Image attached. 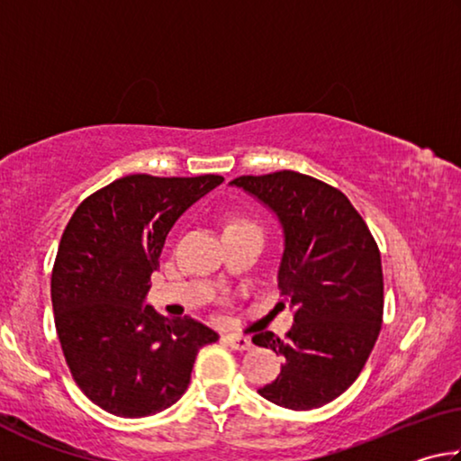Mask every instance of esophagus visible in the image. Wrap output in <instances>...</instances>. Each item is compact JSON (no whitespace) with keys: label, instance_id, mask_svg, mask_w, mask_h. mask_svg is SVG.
Segmentation results:
<instances>
[{"label":"esophagus","instance_id":"obj_1","mask_svg":"<svg viewBox=\"0 0 461 461\" xmlns=\"http://www.w3.org/2000/svg\"><path fill=\"white\" fill-rule=\"evenodd\" d=\"M223 339H225V343H228L231 349H238V352H248V349H252V341H249L248 338H244V335L228 333Z\"/></svg>","mask_w":461,"mask_h":461}]
</instances>
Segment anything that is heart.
<instances>
[{
    "instance_id": "b5f03b06",
    "label": "heart",
    "mask_w": 461,
    "mask_h": 461,
    "mask_svg": "<svg viewBox=\"0 0 461 461\" xmlns=\"http://www.w3.org/2000/svg\"><path fill=\"white\" fill-rule=\"evenodd\" d=\"M246 225H254L252 221L241 220V217H231V220L225 223V230H236V228H246Z\"/></svg>"
}]
</instances>
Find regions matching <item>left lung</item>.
<instances>
[{
  "label": "left lung",
  "instance_id": "obj_1",
  "mask_svg": "<svg viewBox=\"0 0 461 461\" xmlns=\"http://www.w3.org/2000/svg\"><path fill=\"white\" fill-rule=\"evenodd\" d=\"M231 185L267 203L285 231L278 305L294 309V323L285 339L252 338L285 356L278 378L258 393L285 409L323 407L354 384L378 339L384 278L376 240L346 194L315 176L278 170Z\"/></svg>",
  "mask_w": 461,
  "mask_h": 461
}]
</instances>
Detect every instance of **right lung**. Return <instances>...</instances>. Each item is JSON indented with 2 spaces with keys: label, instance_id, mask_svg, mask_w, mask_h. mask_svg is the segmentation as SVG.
<instances>
[{
  "label": "right lung",
  "instance_id": "obj_1",
  "mask_svg": "<svg viewBox=\"0 0 461 461\" xmlns=\"http://www.w3.org/2000/svg\"><path fill=\"white\" fill-rule=\"evenodd\" d=\"M220 175H128L89 194L62 231L50 296L77 386L112 415L138 419L185 394L199 349L220 339L191 317L142 307L170 228Z\"/></svg>",
  "mask_w": 461,
  "mask_h": 461
}]
</instances>
